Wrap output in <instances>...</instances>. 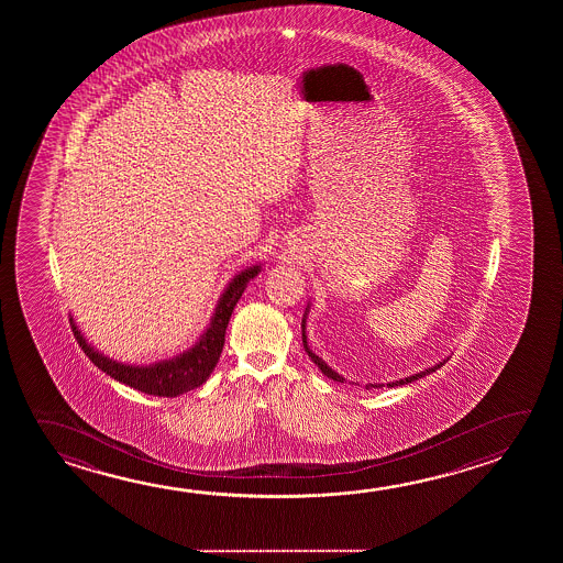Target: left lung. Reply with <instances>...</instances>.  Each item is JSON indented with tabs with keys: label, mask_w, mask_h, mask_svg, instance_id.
Wrapping results in <instances>:
<instances>
[{
	"label": "left lung",
	"mask_w": 563,
	"mask_h": 563,
	"mask_svg": "<svg viewBox=\"0 0 563 563\" xmlns=\"http://www.w3.org/2000/svg\"><path fill=\"white\" fill-rule=\"evenodd\" d=\"M310 302H308V306H306V312L305 318H302V343H305V351L308 353V357L318 365V369L322 371L323 375L328 378H333V380H338V383H347L345 380V377L343 375H340L338 371H333L325 361L320 357V355H316L313 353L312 347H310V343H308V333H306V320H308V313H310ZM450 360V357H445V360L440 361V363H435V365H432V367H428V369L420 371V373H415V375H410V377L405 378H398V380H390V383H387V387H400V385H408V383H415V380H418V378L426 377V375H430V373H433L435 369H440V365H443L445 361ZM357 385V383H355ZM385 387L383 383H367L365 385V388L369 390V388H380Z\"/></svg>",
	"instance_id": "left-lung-1"
}]
</instances>
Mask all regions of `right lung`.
Returning <instances> with one entry per match:
<instances>
[{"label": "right lung", "mask_w": 563, "mask_h": 563, "mask_svg": "<svg viewBox=\"0 0 563 563\" xmlns=\"http://www.w3.org/2000/svg\"><path fill=\"white\" fill-rule=\"evenodd\" d=\"M258 273H261V263L243 268L238 275H233L218 298L212 318L206 325V330L200 333V338L196 340L192 347H188L170 360L155 361L148 365L123 363V361L113 360L110 355H103L102 351L90 343L82 330L78 328L75 318L70 320L73 332H75L76 340L80 343L84 353L106 375H110L111 378L120 380L128 387L145 393V395L175 398L200 387L212 375V371L216 369L220 355H222L231 312L240 302L241 295L245 292L250 280L257 277Z\"/></svg>", "instance_id": "right-lung-1"}]
</instances>
